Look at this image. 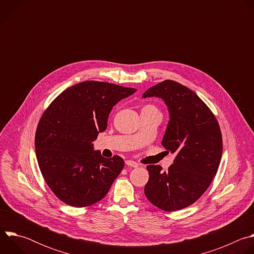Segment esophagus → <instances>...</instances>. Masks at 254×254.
Here are the masks:
<instances>
[{"label": "esophagus", "mask_w": 254, "mask_h": 254, "mask_svg": "<svg viewBox=\"0 0 254 254\" xmlns=\"http://www.w3.org/2000/svg\"><path fill=\"white\" fill-rule=\"evenodd\" d=\"M126 164L127 166H129V167H132V168H137L138 167V164L136 162H134V161H131V160L126 161Z\"/></svg>", "instance_id": "obj_1"}]
</instances>
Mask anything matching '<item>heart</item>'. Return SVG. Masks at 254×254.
I'll return each instance as SVG.
<instances>
[{
	"label": "heart",
	"mask_w": 254,
	"mask_h": 254,
	"mask_svg": "<svg viewBox=\"0 0 254 254\" xmlns=\"http://www.w3.org/2000/svg\"><path fill=\"white\" fill-rule=\"evenodd\" d=\"M149 108H155V107L152 106V105H146V106L142 107V110H149Z\"/></svg>",
	"instance_id": "heart-1"
}]
</instances>
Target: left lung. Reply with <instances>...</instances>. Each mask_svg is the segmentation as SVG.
I'll use <instances>...</instances> for the list:
<instances>
[{
    "mask_svg": "<svg viewBox=\"0 0 254 254\" xmlns=\"http://www.w3.org/2000/svg\"><path fill=\"white\" fill-rule=\"evenodd\" d=\"M153 96L168 106L162 146L175 159L166 172L159 165L147 166L144 194L156 207L177 211L192 205L210 186L222 156L221 130L210 108L188 87L165 80L142 94Z\"/></svg>",
    "mask_w": 254,
    "mask_h": 254,
    "instance_id": "8db88e82",
    "label": "left lung"
}]
</instances>
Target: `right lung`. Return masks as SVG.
<instances>
[{
	"mask_svg": "<svg viewBox=\"0 0 254 254\" xmlns=\"http://www.w3.org/2000/svg\"><path fill=\"white\" fill-rule=\"evenodd\" d=\"M135 88L83 81L61 92L43 114L35 149L45 182L62 202L86 207L100 201L124 169L120 156L103 158L94 139L106 129L113 107Z\"/></svg>",
	"mask_w": 254,
	"mask_h": 254,
	"instance_id": "1",
	"label": "right lung"
}]
</instances>
